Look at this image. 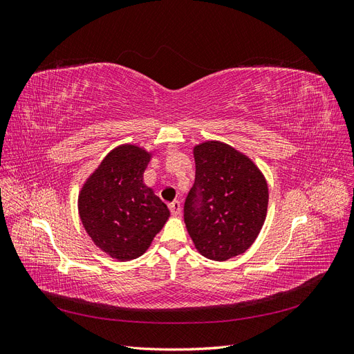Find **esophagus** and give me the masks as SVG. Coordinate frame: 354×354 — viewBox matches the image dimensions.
Returning <instances> with one entry per match:
<instances>
[{
	"mask_svg": "<svg viewBox=\"0 0 354 354\" xmlns=\"http://www.w3.org/2000/svg\"><path fill=\"white\" fill-rule=\"evenodd\" d=\"M168 208L171 212L174 214V216H178V214L181 212V203H180V201H173L171 203H168Z\"/></svg>",
	"mask_w": 354,
	"mask_h": 354,
	"instance_id": "1",
	"label": "esophagus"
}]
</instances>
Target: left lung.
<instances>
[{"label":"left lung","mask_w":354,"mask_h":354,"mask_svg":"<svg viewBox=\"0 0 354 354\" xmlns=\"http://www.w3.org/2000/svg\"><path fill=\"white\" fill-rule=\"evenodd\" d=\"M195 164V183L185 201L186 227L203 257L226 261L259 236L269 189L252 160L229 145L196 146Z\"/></svg>","instance_id":"obj_1"}]
</instances>
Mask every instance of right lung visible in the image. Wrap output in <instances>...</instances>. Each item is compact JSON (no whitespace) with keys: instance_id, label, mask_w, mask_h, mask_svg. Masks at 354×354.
I'll return each instance as SVG.
<instances>
[{"instance_id":"obj_1","label":"right lung","mask_w":354,"mask_h":354,"mask_svg":"<svg viewBox=\"0 0 354 354\" xmlns=\"http://www.w3.org/2000/svg\"><path fill=\"white\" fill-rule=\"evenodd\" d=\"M149 153L125 145L113 149L84 185L80 216L100 250L118 260L140 257L164 227L169 211L143 185Z\"/></svg>"}]
</instances>
